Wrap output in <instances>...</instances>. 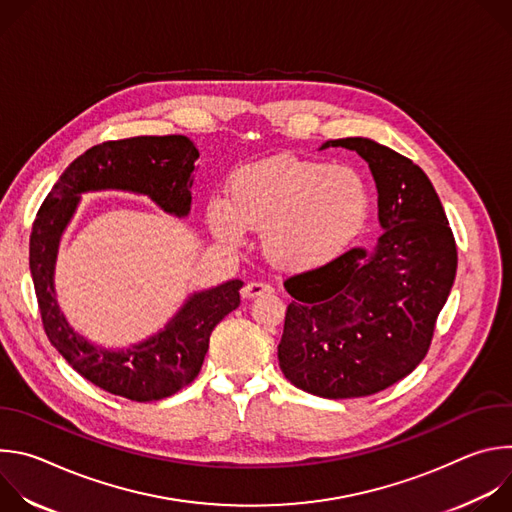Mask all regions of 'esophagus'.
<instances>
[{
  "instance_id": "esophagus-1",
  "label": "esophagus",
  "mask_w": 512,
  "mask_h": 512,
  "mask_svg": "<svg viewBox=\"0 0 512 512\" xmlns=\"http://www.w3.org/2000/svg\"><path fill=\"white\" fill-rule=\"evenodd\" d=\"M273 287L269 283H263V281H249L245 287H243V298L247 300H253V298H259L263 294H271Z\"/></svg>"
}]
</instances>
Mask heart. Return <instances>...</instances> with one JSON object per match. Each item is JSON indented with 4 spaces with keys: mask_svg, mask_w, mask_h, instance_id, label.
Instances as JSON below:
<instances>
[{
    "mask_svg": "<svg viewBox=\"0 0 512 512\" xmlns=\"http://www.w3.org/2000/svg\"><path fill=\"white\" fill-rule=\"evenodd\" d=\"M369 208V186L354 168L285 158L235 172L229 202L208 200L206 223L225 243L243 241L247 227L263 229V249L273 263L310 269L344 251Z\"/></svg>",
    "mask_w": 512,
    "mask_h": 512,
    "instance_id": "obj_1",
    "label": "heart"
}]
</instances>
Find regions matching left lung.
<instances>
[{
  "label": "left lung",
  "instance_id": "obj_1",
  "mask_svg": "<svg viewBox=\"0 0 512 512\" xmlns=\"http://www.w3.org/2000/svg\"><path fill=\"white\" fill-rule=\"evenodd\" d=\"M369 164L383 235L367 251L289 277L279 367L298 389L324 399L379 393L425 358L437 314L454 285L458 251L425 172L369 137L322 143Z\"/></svg>",
  "mask_w": 512,
  "mask_h": 512
}]
</instances>
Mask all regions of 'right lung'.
<instances>
[{
    "label": "right lung",
    "instance_id": "obj_1",
    "mask_svg": "<svg viewBox=\"0 0 512 512\" xmlns=\"http://www.w3.org/2000/svg\"><path fill=\"white\" fill-rule=\"evenodd\" d=\"M198 150L186 135L105 141L72 162L40 206L30 235V271L42 324L52 346L99 389L145 403L174 395L196 379L214 326L239 308L241 279L194 291L162 330L127 348H105L72 328L62 314L54 267L62 233L81 194L121 190L148 196L178 218L190 212Z\"/></svg>",
    "mask_w": 512,
    "mask_h": 512
}]
</instances>
